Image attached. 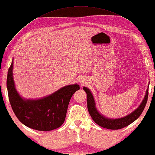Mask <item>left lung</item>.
Wrapping results in <instances>:
<instances>
[{"instance_id": "left-lung-1", "label": "left lung", "mask_w": 155, "mask_h": 155, "mask_svg": "<svg viewBox=\"0 0 155 155\" xmlns=\"http://www.w3.org/2000/svg\"><path fill=\"white\" fill-rule=\"evenodd\" d=\"M83 89L86 92L87 95V108L88 113H89L92 118L99 126L111 130L120 129V128L128 126V125L133 123L134 120H136L142 114L143 110L144 109V107H145L147 103L148 96H149V88H147L145 97H144L143 102L135 110L124 117L113 119V118H105L98 113V111L95 107V102L90 90L86 87H83Z\"/></svg>"}]
</instances>
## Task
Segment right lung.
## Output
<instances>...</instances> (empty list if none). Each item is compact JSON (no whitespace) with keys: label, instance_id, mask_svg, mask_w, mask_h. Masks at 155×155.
I'll use <instances>...</instances> for the list:
<instances>
[{"label":"right lung","instance_id":"add662e5","mask_svg":"<svg viewBox=\"0 0 155 155\" xmlns=\"http://www.w3.org/2000/svg\"><path fill=\"white\" fill-rule=\"evenodd\" d=\"M13 62L8 71L6 87L12 110L21 123L32 129L48 131L60 127L65 120L71 98L79 90L77 84L61 88L38 100H25L16 91L12 77Z\"/></svg>","mask_w":155,"mask_h":155}]
</instances>
